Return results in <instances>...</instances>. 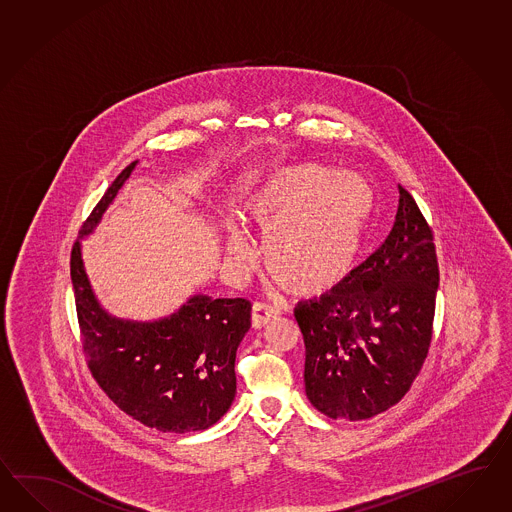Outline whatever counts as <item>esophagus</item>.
Segmentation results:
<instances>
[{
	"mask_svg": "<svg viewBox=\"0 0 512 512\" xmlns=\"http://www.w3.org/2000/svg\"><path fill=\"white\" fill-rule=\"evenodd\" d=\"M277 309H274L272 305L268 303H262V301H255L253 307H251V325L255 329H261L266 324H270L272 320L277 318Z\"/></svg>",
	"mask_w": 512,
	"mask_h": 512,
	"instance_id": "1",
	"label": "esophagus"
}]
</instances>
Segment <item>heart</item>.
<instances>
[{
  "label": "heart",
  "mask_w": 512,
  "mask_h": 512,
  "mask_svg": "<svg viewBox=\"0 0 512 512\" xmlns=\"http://www.w3.org/2000/svg\"><path fill=\"white\" fill-rule=\"evenodd\" d=\"M264 233L275 281L296 296H322L348 277L374 211V190L353 172L296 164L266 175L244 205ZM227 251L238 264L253 257L250 240L227 225Z\"/></svg>",
  "instance_id": "1"
}]
</instances>
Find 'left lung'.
<instances>
[{"mask_svg":"<svg viewBox=\"0 0 512 512\" xmlns=\"http://www.w3.org/2000/svg\"><path fill=\"white\" fill-rule=\"evenodd\" d=\"M385 242L320 300L296 311L305 342V392L329 418L366 420L403 398L433 337L438 261L433 229L399 187Z\"/></svg>","mask_w":512,"mask_h":512,"instance_id":"8db88e82","label":"left lung"}]
</instances>
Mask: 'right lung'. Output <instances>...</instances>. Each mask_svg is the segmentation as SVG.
<instances>
[{
    "mask_svg": "<svg viewBox=\"0 0 512 512\" xmlns=\"http://www.w3.org/2000/svg\"><path fill=\"white\" fill-rule=\"evenodd\" d=\"M135 164L107 188L81 225V235L100 222ZM70 275L88 370L125 414L163 433L203 431L224 416L237 392L235 359L250 329V301L194 296L170 318L142 324L101 309L79 240L72 246Z\"/></svg>",
    "mask_w": 512,
    "mask_h": 512,
    "instance_id": "1",
    "label": "right lung"
}]
</instances>
